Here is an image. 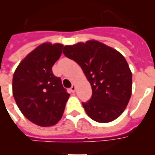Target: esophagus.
I'll return each instance as SVG.
<instances>
[{
    "instance_id": "esophagus-1",
    "label": "esophagus",
    "mask_w": 155,
    "mask_h": 155,
    "mask_svg": "<svg viewBox=\"0 0 155 155\" xmlns=\"http://www.w3.org/2000/svg\"><path fill=\"white\" fill-rule=\"evenodd\" d=\"M75 90H76V87H75L74 84H72V87H71V91L72 93H74L75 92Z\"/></svg>"
}]
</instances>
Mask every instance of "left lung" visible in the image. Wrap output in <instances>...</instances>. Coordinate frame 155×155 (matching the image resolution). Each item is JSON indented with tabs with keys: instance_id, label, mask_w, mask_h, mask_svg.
<instances>
[{
	"instance_id": "8db88e82",
	"label": "left lung",
	"mask_w": 155,
	"mask_h": 155,
	"mask_svg": "<svg viewBox=\"0 0 155 155\" xmlns=\"http://www.w3.org/2000/svg\"><path fill=\"white\" fill-rule=\"evenodd\" d=\"M63 53L80 65L92 89L83 102L86 113L98 123H109L124 113L132 94V73L120 52L96 40L64 46Z\"/></svg>"
}]
</instances>
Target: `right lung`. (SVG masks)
<instances>
[{
	"instance_id": "add662e5",
	"label": "right lung",
	"mask_w": 155,
	"mask_h": 155,
	"mask_svg": "<svg viewBox=\"0 0 155 155\" xmlns=\"http://www.w3.org/2000/svg\"><path fill=\"white\" fill-rule=\"evenodd\" d=\"M64 45L44 42L20 62L14 73L12 92L18 107L29 121L51 127L64 114L70 94L52 72Z\"/></svg>"
}]
</instances>
